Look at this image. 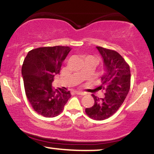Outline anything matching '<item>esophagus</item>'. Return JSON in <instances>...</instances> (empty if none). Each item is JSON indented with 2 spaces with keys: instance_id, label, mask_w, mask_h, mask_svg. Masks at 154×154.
<instances>
[{
  "instance_id": "obj_1",
  "label": "esophagus",
  "mask_w": 154,
  "mask_h": 154,
  "mask_svg": "<svg viewBox=\"0 0 154 154\" xmlns=\"http://www.w3.org/2000/svg\"><path fill=\"white\" fill-rule=\"evenodd\" d=\"M75 93H76V94L79 95H85V93H84V92H81V91H76Z\"/></svg>"
}]
</instances>
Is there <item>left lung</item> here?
Listing matches in <instances>:
<instances>
[{
    "label": "left lung",
    "mask_w": 154,
    "mask_h": 154,
    "mask_svg": "<svg viewBox=\"0 0 154 154\" xmlns=\"http://www.w3.org/2000/svg\"><path fill=\"white\" fill-rule=\"evenodd\" d=\"M96 48L103 59L104 67L102 84L98 89L105 93L103 98L92 95L94 105L85 109V112L89 117L100 121L116 113L126 98L130 88V69L128 63L116 51L100 46Z\"/></svg>",
    "instance_id": "1"
}]
</instances>
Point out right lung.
I'll use <instances>...</instances> for the list:
<instances>
[{
	"label": "right lung",
	"instance_id": "add662e5",
	"mask_svg": "<svg viewBox=\"0 0 154 154\" xmlns=\"http://www.w3.org/2000/svg\"><path fill=\"white\" fill-rule=\"evenodd\" d=\"M72 49L68 46L43 47L29 51L22 68L24 90L32 107L45 117H54L72 96L63 88L54 89V77Z\"/></svg>",
	"mask_w": 154,
	"mask_h": 154
}]
</instances>
